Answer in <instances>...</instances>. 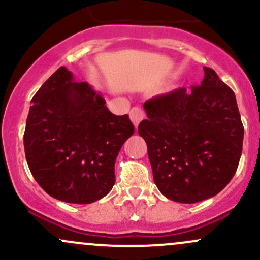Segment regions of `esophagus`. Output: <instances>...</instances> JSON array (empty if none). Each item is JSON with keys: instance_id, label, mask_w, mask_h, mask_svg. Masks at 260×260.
I'll list each match as a JSON object with an SVG mask.
<instances>
[{"instance_id": "1", "label": "esophagus", "mask_w": 260, "mask_h": 260, "mask_svg": "<svg viewBox=\"0 0 260 260\" xmlns=\"http://www.w3.org/2000/svg\"><path fill=\"white\" fill-rule=\"evenodd\" d=\"M144 117H145V115H144V112L142 108L133 107L132 110L129 111V118H131V121H132V123L135 124L136 128L138 127V124L141 123L142 121H143Z\"/></svg>"}]
</instances>
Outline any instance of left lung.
Here are the masks:
<instances>
[{"instance_id": "obj_1", "label": "left lung", "mask_w": 260, "mask_h": 260, "mask_svg": "<svg viewBox=\"0 0 260 260\" xmlns=\"http://www.w3.org/2000/svg\"><path fill=\"white\" fill-rule=\"evenodd\" d=\"M191 91L181 87L144 102L138 133L154 182L165 198L195 204L217 195L235 175L244 129L235 92L215 70Z\"/></svg>"}]
</instances>
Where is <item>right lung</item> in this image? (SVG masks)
Segmentation results:
<instances>
[{
    "instance_id": "obj_1",
    "label": "right lung",
    "mask_w": 260,
    "mask_h": 260,
    "mask_svg": "<svg viewBox=\"0 0 260 260\" xmlns=\"http://www.w3.org/2000/svg\"><path fill=\"white\" fill-rule=\"evenodd\" d=\"M24 131L28 167L51 198L91 204L115 185V162L135 133L128 115L116 116L87 82L60 67L30 101Z\"/></svg>"
}]
</instances>
